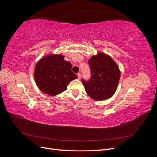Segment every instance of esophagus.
Returning a JSON list of instances; mask_svg holds the SVG:
<instances>
[{
	"label": "esophagus",
	"instance_id": "esophagus-1",
	"mask_svg": "<svg viewBox=\"0 0 157 157\" xmlns=\"http://www.w3.org/2000/svg\"><path fill=\"white\" fill-rule=\"evenodd\" d=\"M77 77H78V79H80V77H81V74H80V73H78L77 74Z\"/></svg>",
	"mask_w": 157,
	"mask_h": 157
}]
</instances>
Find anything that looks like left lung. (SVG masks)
I'll list each match as a JSON object with an SVG mask.
<instances>
[{
	"mask_svg": "<svg viewBox=\"0 0 157 157\" xmlns=\"http://www.w3.org/2000/svg\"><path fill=\"white\" fill-rule=\"evenodd\" d=\"M91 77L82 82L89 96L95 100L110 98L115 94L119 82L121 73L110 56L98 53L88 61Z\"/></svg>",
	"mask_w": 157,
	"mask_h": 157,
	"instance_id": "1",
	"label": "left lung"
}]
</instances>
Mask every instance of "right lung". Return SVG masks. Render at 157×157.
<instances>
[{
    "mask_svg": "<svg viewBox=\"0 0 157 157\" xmlns=\"http://www.w3.org/2000/svg\"><path fill=\"white\" fill-rule=\"evenodd\" d=\"M72 65L62 55L50 54L36 65L34 77L37 86L44 94L56 96L67 89L68 84L77 78L71 71Z\"/></svg>",
    "mask_w": 157,
    "mask_h": 157,
    "instance_id": "add662e5",
    "label": "right lung"
}]
</instances>
